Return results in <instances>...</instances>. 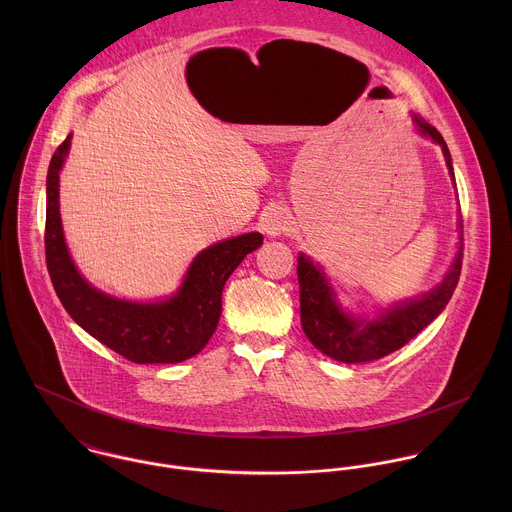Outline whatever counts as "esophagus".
Wrapping results in <instances>:
<instances>
[{
    "label": "esophagus",
    "mask_w": 512,
    "mask_h": 512,
    "mask_svg": "<svg viewBox=\"0 0 512 512\" xmlns=\"http://www.w3.org/2000/svg\"><path fill=\"white\" fill-rule=\"evenodd\" d=\"M290 217H288V213L282 209V207H278V205H272V207H268V211L264 213V217H262V226H264V232L268 234V236H280V234H284L288 228H290Z\"/></svg>",
    "instance_id": "esophagus-1"
}]
</instances>
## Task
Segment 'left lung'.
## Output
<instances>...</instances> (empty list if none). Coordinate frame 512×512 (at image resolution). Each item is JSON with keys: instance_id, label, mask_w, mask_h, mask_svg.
<instances>
[{"instance_id": "obj_1", "label": "left lung", "mask_w": 512, "mask_h": 512, "mask_svg": "<svg viewBox=\"0 0 512 512\" xmlns=\"http://www.w3.org/2000/svg\"><path fill=\"white\" fill-rule=\"evenodd\" d=\"M412 122L420 136L432 140L441 147L445 165L449 169V177L455 181L451 153L441 134L418 114H412ZM457 226L459 246L449 270L445 272L438 286L418 297H410L402 303L388 305L374 317L353 315L347 309H343V305L337 299V292L331 286L329 278L325 276L323 268L301 252L297 256V278L301 303V329L305 337L323 355L347 365L376 361L404 347L410 339H414L438 317L455 292L463 258L461 215Z\"/></svg>"}]
</instances>
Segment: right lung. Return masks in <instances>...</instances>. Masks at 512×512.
<instances>
[{"label":"right lung","instance_id":"1","mask_svg":"<svg viewBox=\"0 0 512 512\" xmlns=\"http://www.w3.org/2000/svg\"><path fill=\"white\" fill-rule=\"evenodd\" d=\"M73 134L57 147L47 173L45 254L55 292L88 335L138 365H173L195 357L217 331L222 288L238 264L262 246L260 232H246L201 250L177 292L157 301H130L100 292L76 270L59 211V173Z\"/></svg>","mask_w":512,"mask_h":512}]
</instances>
